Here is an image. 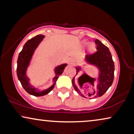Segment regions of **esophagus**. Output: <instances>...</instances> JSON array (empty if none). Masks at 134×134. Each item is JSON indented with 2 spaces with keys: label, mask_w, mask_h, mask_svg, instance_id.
Segmentation results:
<instances>
[{
  "label": "esophagus",
  "mask_w": 134,
  "mask_h": 134,
  "mask_svg": "<svg viewBox=\"0 0 134 134\" xmlns=\"http://www.w3.org/2000/svg\"><path fill=\"white\" fill-rule=\"evenodd\" d=\"M68 63L69 65H73L74 63V60L72 58H69L68 59Z\"/></svg>",
  "instance_id": "esophagus-1"
}]
</instances>
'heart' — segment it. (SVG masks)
<instances>
[{"label":"heart","mask_w":134,"mask_h":134,"mask_svg":"<svg viewBox=\"0 0 134 134\" xmlns=\"http://www.w3.org/2000/svg\"><path fill=\"white\" fill-rule=\"evenodd\" d=\"M82 43H83V46L86 45V44H88V43H87L86 41H83ZM88 48H89V50H90V51H94L96 49V45H95L94 43H90V44H89Z\"/></svg>","instance_id":"1"}]
</instances>
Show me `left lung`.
<instances>
[{"label": "left lung", "mask_w": 134, "mask_h": 134, "mask_svg": "<svg viewBox=\"0 0 134 134\" xmlns=\"http://www.w3.org/2000/svg\"><path fill=\"white\" fill-rule=\"evenodd\" d=\"M94 42L95 43L97 44V51L94 54H87L85 57V60L89 64L94 65L98 68L100 71L99 77L97 80L96 79L91 78L86 74H83L88 75V77H90L92 80L91 83L93 86H94V83L95 81L97 82L96 90L94 91V93L92 94H89L90 97L94 96V98H96L102 96L112 85L114 81L115 69H114V62L108 48L98 39H96ZM80 69V67H76L77 74ZM72 83L74 90L81 96L85 97L75 85L74 77L72 80Z\"/></svg>", "instance_id": "obj_1"}]
</instances>
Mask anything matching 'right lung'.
Segmentation results:
<instances>
[{
	"mask_svg": "<svg viewBox=\"0 0 134 134\" xmlns=\"http://www.w3.org/2000/svg\"><path fill=\"white\" fill-rule=\"evenodd\" d=\"M44 37V36L43 35L39 34L34 37L31 39L28 40L26 43L24 44L22 51L19 53L18 59H17V75L18 79L20 81L22 87L27 92L36 97L44 96L53 90L56 81L59 78V76L63 73L65 68L67 66V64H62V65L58 66L55 68V76L53 79L54 84L47 90L38 91L37 90V89H36L33 86H31L30 81H29L30 79L27 77L26 75V71L35 49H36L40 42L42 41Z\"/></svg>",
	"mask_w": 134,
	"mask_h": 134,
	"instance_id": "obj_1",
	"label": "right lung"
}]
</instances>
